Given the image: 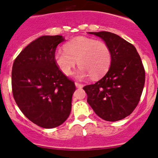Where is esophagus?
I'll return each instance as SVG.
<instances>
[{
    "mask_svg": "<svg viewBox=\"0 0 158 158\" xmlns=\"http://www.w3.org/2000/svg\"><path fill=\"white\" fill-rule=\"evenodd\" d=\"M75 85H76V87H77V88H83V85L82 84H79V83H78V82H75Z\"/></svg>",
    "mask_w": 158,
    "mask_h": 158,
    "instance_id": "esophagus-1",
    "label": "esophagus"
}]
</instances>
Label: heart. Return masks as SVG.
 Segmentation results:
<instances>
[{
	"label": "heart",
	"mask_w": 158,
	"mask_h": 158,
	"mask_svg": "<svg viewBox=\"0 0 158 158\" xmlns=\"http://www.w3.org/2000/svg\"><path fill=\"white\" fill-rule=\"evenodd\" d=\"M111 52L102 41L79 36L64 45V50H57L54 61L59 70L68 76L76 64L80 66L74 77L84 79L91 76L93 79L103 77L111 64Z\"/></svg>",
	"instance_id": "1"
}]
</instances>
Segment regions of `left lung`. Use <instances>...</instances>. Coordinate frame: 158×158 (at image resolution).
<instances>
[{"label": "left lung", "mask_w": 158, "mask_h": 158, "mask_svg": "<svg viewBox=\"0 0 158 158\" xmlns=\"http://www.w3.org/2000/svg\"><path fill=\"white\" fill-rule=\"evenodd\" d=\"M101 38L111 52V64L106 75L95 84L83 88L87 102L100 118L120 120L138 104L145 84V70L134 45L110 32H89Z\"/></svg>", "instance_id": "left-lung-1"}]
</instances>
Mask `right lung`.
I'll use <instances>...</instances> for the list:
<instances>
[{
	"label": "right lung",
	"mask_w": 158,
	"mask_h": 158,
	"mask_svg": "<svg viewBox=\"0 0 158 158\" xmlns=\"http://www.w3.org/2000/svg\"><path fill=\"white\" fill-rule=\"evenodd\" d=\"M62 35H44L29 44L17 56L12 71L14 99L30 121L44 128L60 126L71 110L76 90L54 61Z\"/></svg>",
	"instance_id": "add662e5"
}]
</instances>
